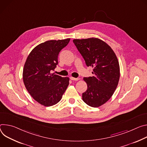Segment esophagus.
Listing matches in <instances>:
<instances>
[{
  "mask_svg": "<svg viewBox=\"0 0 147 147\" xmlns=\"http://www.w3.org/2000/svg\"><path fill=\"white\" fill-rule=\"evenodd\" d=\"M70 79L72 80H79V78H74L72 76H71L70 77Z\"/></svg>",
  "mask_w": 147,
  "mask_h": 147,
  "instance_id": "obj_1",
  "label": "esophagus"
}]
</instances>
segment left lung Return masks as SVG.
<instances>
[{"label":"left lung","mask_w":147,"mask_h":147,"mask_svg":"<svg viewBox=\"0 0 147 147\" xmlns=\"http://www.w3.org/2000/svg\"><path fill=\"white\" fill-rule=\"evenodd\" d=\"M73 42L87 66L93 68V76L84 78L88 89L82 93V99L91 107H99L110 99L118 85L117 58L111 48L100 39H74Z\"/></svg>","instance_id":"1"}]
</instances>
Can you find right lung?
Instances as JSON below:
<instances>
[{
  "instance_id": "right-lung-1",
  "label": "right lung",
  "mask_w": 147,
  "mask_h": 147,
  "mask_svg": "<svg viewBox=\"0 0 147 147\" xmlns=\"http://www.w3.org/2000/svg\"><path fill=\"white\" fill-rule=\"evenodd\" d=\"M70 38L49 40L36 46L25 62L23 79L28 92L44 106L58 103L69 85L68 77L51 74L58 63V56Z\"/></svg>"
}]
</instances>
